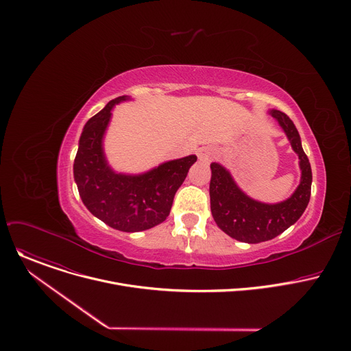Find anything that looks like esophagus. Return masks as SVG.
Here are the masks:
<instances>
[{"label":"esophagus","mask_w":351,"mask_h":351,"mask_svg":"<svg viewBox=\"0 0 351 351\" xmlns=\"http://www.w3.org/2000/svg\"><path fill=\"white\" fill-rule=\"evenodd\" d=\"M197 156H198V160L202 162H210L214 158L215 152H214L213 147L204 145V147H199L197 149Z\"/></svg>","instance_id":"1"}]
</instances>
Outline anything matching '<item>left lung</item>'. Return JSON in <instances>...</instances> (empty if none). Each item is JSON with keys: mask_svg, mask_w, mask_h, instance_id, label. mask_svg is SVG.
<instances>
[{"mask_svg": "<svg viewBox=\"0 0 351 351\" xmlns=\"http://www.w3.org/2000/svg\"><path fill=\"white\" fill-rule=\"evenodd\" d=\"M268 114L278 121L300 160V184L287 199L276 204L257 202L237 186L223 165L211 164L210 198L214 221L226 234L248 244L267 241L283 233L303 215L311 195V165L294 123L278 110H269Z\"/></svg>", "mask_w": 351, "mask_h": 351, "instance_id": "1", "label": "left lung"}]
</instances>
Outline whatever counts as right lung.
<instances>
[{"label": "right lung", "instance_id": "obj_1", "mask_svg": "<svg viewBox=\"0 0 351 351\" xmlns=\"http://www.w3.org/2000/svg\"><path fill=\"white\" fill-rule=\"evenodd\" d=\"M129 99L128 95L112 99L87 121L79 138L73 176L83 204L94 217L122 232H140L168 218L175 193L197 157L167 161L138 175L115 172L107 161L103 141L112 108Z\"/></svg>", "mask_w": 351, "mask_h": 351}]
</instances>
